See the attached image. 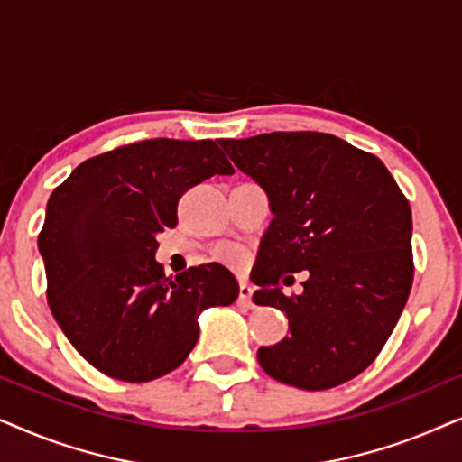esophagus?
Returning a JSON list of instances; mask_svg holds the SVG:
<instances>
[{
	"mask_svg": "<svg viewBox=\"0 0 462 462\" xmlns=\"http://www.w3.org/2000/svg\"><path fill=\"white\" fill-rule=\"evenodd\" d=\"M237 307L242 309H254V302H252V288L250 283H239V296H237Z\"/></svg>",
	"mask_w": 462,
	"mask_h": 462,
	"instance_id": "1",
	"label": "esophagus"
}]
</instances>
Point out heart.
Instances as JSON below:
<instances>
[{
  "label": "heart",
  "instance_id": "obj_1",
  "mask_svg": "<svg viewBox=\"0 0 462 462\" xmlns=\"http://www.w3.org/2000/svg\"><path fill=\"white\" fill-rule=\"evenodd\" d=\"M223 258L226 263H231V264H239L242 263V254H239L237 250H225L223 252Z\"/></svg>",
  "mask_w": 462,
  "mask_h": 462
}]
</instances>
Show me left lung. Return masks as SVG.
Segmentation results:
<instances>
[{
    "label": "left lung",
    "mask_w": 462,
    "mask_h": 462,
    "mask_svg": "<svg viewBox=\"0 0 462 462\" xmlns=\"http://www.w3.org/2000/svg\"><path fill=\"white\" fill-rule=\"evenodd\" d=\"M269 195V229L252 282L256 305L286 313L290 337L258 349L275 381L321 391L351 381L381 353L412 288V212L378 157L321 132L218 141ZM309 270L303 294L276 286Z\"/></svg>",
    "instance_id": "left-lung-1"
}]
</instances>
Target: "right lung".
Segmentation results:
<instances>
[{
    "label": "right lung",
    "instance_id": "obj_1",
    "mask_svg": "<svg viewBox=\"0 0 462 462\" xmlns=\"http://www.w3.org/2000/svg\"><path fill=\"white\" fill-rule=\"evenodd\" d=\"M233 166L214 141L153 138L86 160L48 199L37 239L56 324L103 374L147 383L185 362L201 311L239 286L208 263L170 280L157 236L176 226L180 195Z\"/></svg>",
    "mask_w": 462,
    "mask_h": 462
}]
</instances>
